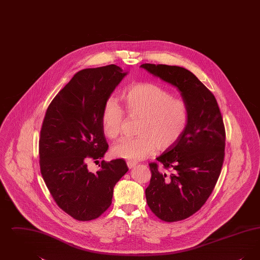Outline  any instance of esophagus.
I'll return each instance as SVG.
<instances>
[{
	"label": "esophagus",
	"instance_id": "esophagus-1",
	"mask_svg": "<svg viewBox=\"0 0 260 260\" xmlns=\"http://www.w3.org/2000/svg\"><path fill=\"white\" fill-rule=\"evenodd\" d=\"M126 165H127V167H128L129 169H133V168L136 167V161H126Z\"/></svg>",
	"mask_w": 260,
	"mask_h": 260
}]
</instances>
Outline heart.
<instances>
[{
	"label": "heart",
	"mask_w": 260,
	"mask_h": 260,
	"mask_svg": "<svg viewBox=\"0 0 260 260\" xmlns=\"http://www.w3.org/2000/svg\"><path fill=\"white\" fill-rule=\"evenodd\" d=\"M124 107L132 117H140L135 138H123L112 149L113 155L131 161L152 156L156 149L167 150L184 134L190 109L184 99L156 83H138L123 92ZM124 112L115 99H108L101 112L104 135L115 139L121 135Z\"/></svg>",
	"instance_id": "1"
}]
</instances>
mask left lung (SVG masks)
I'll return each mask as SVG.
<instances>
[{"label":"left lung","instance_id":"obj_1","mask_svg":"<svg viewBox=\"0 0 260 260\" xmlns=\"http://www.w3.org/2000/svg\"><path fill=\"white\" fill-rule=\"evenodd\" d=\"M149 73L177 87L189 105L184 134L157 161L150 162L145 190L151 211L162 221L183 220L197 212L212 193L221 173L225 127L217 101L198 78L183 67L141 65Z\"/></svg>","mask_w":260,"mask_h":260}]
</instances>
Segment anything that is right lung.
<instances>
[{"instance_id":"1","label":"right lung","mask_w":260,"mask_h":260,"mask_svg":"<svg viewBox=\"0 0 260 260\" xmlns=\"http://www.w3.org/2000/svg\"><path fill=\"white\" fill-rule=\"evenodd\" d=\"M125 75L114 64L83 69L46 112L39 140L41 173L54 202L76 220H92L108 210L114 186L128 171L123 159L101 161L94 173L87 165L108 150L101 112Z\"/></svg>"}]
</instances>
